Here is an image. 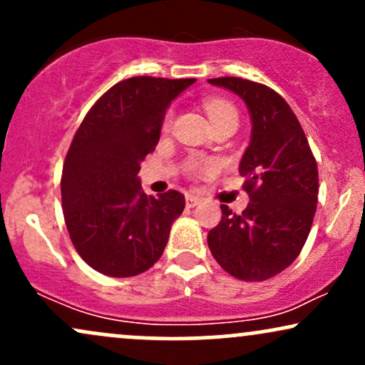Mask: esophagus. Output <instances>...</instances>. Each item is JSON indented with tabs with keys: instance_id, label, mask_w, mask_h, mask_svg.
<instances>
[{
	"instance_id": "esophagus-1",
	"label": "esophagus",
	"mask_w": 365,
	"mask_h": 365,
	"mask_svg": "<svg viewBox=\"0 0 365 365\" xmlns=\"http://www.w3.org/2000/svg\"><path fill=\"white\" fill-rule=\"evenodd\" d=\"M185 202H187V207H195L197 204L200 202V197H197L194 194H188L187 199H185Z\"/></svg>"
}]
</instances>
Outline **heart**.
Masks as SVG:
<instances>
[{
    "mask_svg": "<svg viewBox=\"0 0 365 365\" xmlns=\"http://www.w3.org/2000/svg\"><path fill=\"white\" fill-rule=\"evenodd\" d=\"M204 110H206L209 120H211L215 127L221 123H238L237 108L230 101H226V99L209 98L204 101ZM207 168L209 165H206V163H194L192 165V171H195V173H200V171Z\"/></svg>",
    "mask_w": 365,
    "mask_h": 365,
    "instance_id": "b5f03b06",
    "label": "heart"
}]
</instances>
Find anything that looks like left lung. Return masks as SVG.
<instances>
[{"mask_svg":"<svg viewBox=\"0 0 365 365\" xmlns=\"http://www.w3.org/2000/svg\"><path fill=\"white\" fill-rule=\"evenodd\" d=\"M247 104L252 133L240 171L250 202L242 215L221 206L207 245L221 267L244 282H264L299 257L316 215L317 165L287 101L262 83L238 77L209 78Z\"/></svg>","mask_w":365,"mask_h":365,"instance_id":"8db88e82","label":"left lung"}]
</instances>
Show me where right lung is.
<instances>
[{
    "instance_id": "obj_1",
    "label": "right lung",
    "mask_w": 365,
    "mask_h": 365,
    "mask_svg": "<svg viewBox=\"0 0 365 365\" xmlns=\"http://www.w3.org/2000/svg\"><path fill=\"white\" fill-rule=\"evenodd\" d=\"M195 78L132 77L113 86L75 133L61 175L72 244L92 269L128 278L159 261L185 207L177 190L145 195L140 163L156 149L165 113Z\"/></svg>"
}]
</instances>
